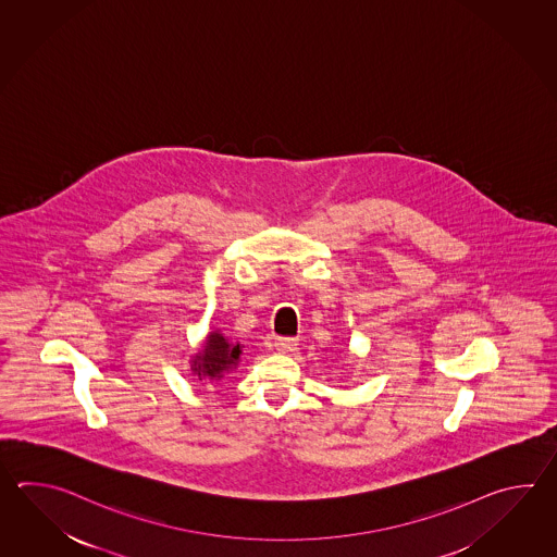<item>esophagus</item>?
<instances>
[{"label":"esophagus","instance_id":"obj_1","mask_svg":"<svg viewBox=\"0 0 557 557\" xmlns=\"http://www.w3.org/2000/svg\"><path fill=\"white\" fill-rule=\"evenodd\" d=\"M274 346L281 352H293V350H296V346H298V341L296 338H288V336H278V338H274Z\"/></svg>","mask_w":557,"mask_h":557}]
</instances>
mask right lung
<instances>
[{
    "label": "right lung",
    "instance_id": "obj_1",
    "mask_svg": "<svg viewBox=\"0 0 557 557\" xmlns=\"http://www.w3.org/2000/svg\"><path fill=\"white\" fill-rule=\"evenodd\" d=\"M240 355H243L240 344L231 343L219 331L209 332L201 350L190 360V370L201 382L221 380L225 376V372L237 368Z\"/></svg>",
    "mask_w": 557,
    "mask_h": 557
}]
</instances>
